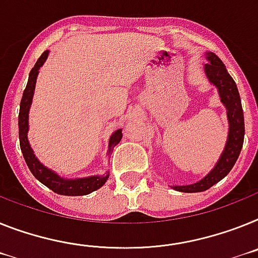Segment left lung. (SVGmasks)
<instances>
[{"mask_svg":"<svg viewBox=\"0 0 258 258\" xmlns=\"http://www.w3.org/2000/svg\"><path fill=\"white\" fill-rule=\"evenodd\" d=\"M207 62L205 66V71L209 77V80L213 82L216 88L219 89L220 98L222 102L227 107V115L229 120V133L228 140L224 152L220 156V160L215 165L211 172L207 174L199 182L192 183V185L186 186H173V189L177 191L182 192H199L210 189L211 186L219 182L229 173L235 165L236 160L239 157L240 151L243 148L244 143V114L241 102H240V96L237 86L231 76L227 72L226 67L223 64L222 60L213 53H207Z\"/></svg>","mask_w":258,"mask_h":258,"instance_id":"left-lung-1","label":"left lung"}]
</instances>
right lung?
Masks as SVG:
<instances>
[{
  "instance_id": "right-lung-1",
  "label": "right lung",
  "mask_w": 258,
  "mask_h": 258,
  "mask_svg": "<svg viewBox=\"0 0 258 258\" xmlns=\"http://www.w3.org/2000/svg\"><path fill=\"white\" fill-rule=\"evenodd\" d=\"M48 56V51H44L42 56L39 57L34 68L31 69L29 76V82L26 86L25 92H23L22 101H21V107H19V115H18V125H19V144L22 149L23 157L25 161L29 166V169L34 174L36 179H39L43 185H45L48 189H51L53 192L61 194V196H86L89 192L94 191L99 189L106 179L109 178V174L99 177H88V178H80V179H64L59 177L57 174L47 169L43 166L39 160L36 159L34 152H32L31 147L27 140V130H29V109L32 101V94H34V88H35L36 76H38L39 68L43 66ZM122 139V130H118L116 133L112 134L111 139L109 144V153L111 152L112 148L118 144Z\"/></svg>"
}]
</instances>
